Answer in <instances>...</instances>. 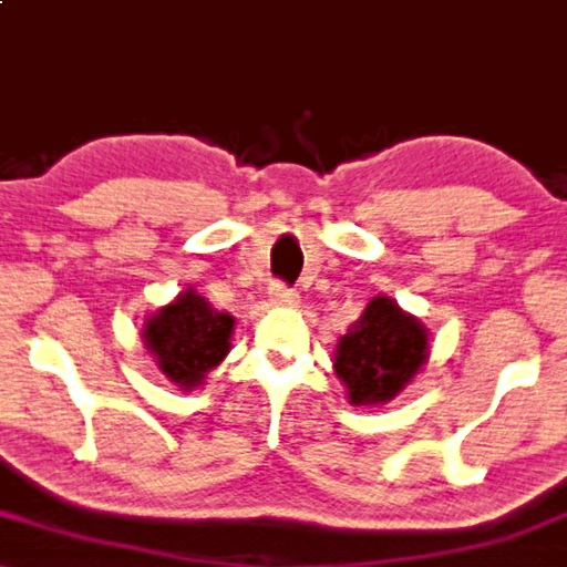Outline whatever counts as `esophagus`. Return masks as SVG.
Returning <instances> with one entry per match:
<instances>
[{"label":"esophagus","instance_id":"1","mask_svg":"<svg viewBox=\"0 0 567 567\" xmlns=\"http://www.w3.org/2000/svg\"><path fill=\"white\" fill-rule=\"evenodd\" d=\"M268 293H271V301L274 303H296L299 301V293H296V289H291L289 284H284V281H274L271 284V289H268Z\"/></svg>","mask_w":567,"mask_h":567}]
</instances>
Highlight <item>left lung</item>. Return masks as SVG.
Segmentation results:
<instances>
[{
	"instance_id": "obj_1",
	"label": "left lung",
	"mask_w": 567,
	"mask_h": 567,
	"mask_svg": "<svg viewBox=\"0 0 567 567\" xmlns=\"http://www.w3.org/2000/svg\"><path fill=\"white\" fill-rule=\"evenodd\" d=\"M429 337L388 296H378L337 344L334 370L350 403H385L425 362Z\"/></svg>"
}]
</instances>
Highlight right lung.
Masks as SVG:
<instances>
[{
    "instance_id": "obj_1",
    "label": "right lung",
    "mask_w": 567,
    "mask_h": 567,
    "mask_svg": "<svg viewBox=\"0 0 567 567\" xmlns=\"http://www.w3.org/2000/svg\"><path fill=\"white\" fill-rule=\"evenodd\" d=\"M230 332V313H217L203 296L185 291L146 324L144 339L172 382L195 388L228 352Z\"/></svg>"
}]
</instances>
